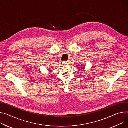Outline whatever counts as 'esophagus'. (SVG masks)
<instances>
[{
	"instance_id": "obj_1",
	"label": "esophagus",
	"mask_w": 128,
	"mask_h": 128,
	"mask_svg": "<svg viewBox=\"0 0 128 128\" xmlns=\"http://www.w3.org/2000/svg\"><path fill=\"white\" fill-rule=\"evenodd\" d=\"M63 63L64 64H67L69 63V61H64V62H63Z\"/></svg>"
}]
</instances>
